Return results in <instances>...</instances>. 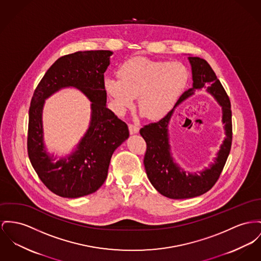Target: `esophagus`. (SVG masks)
<instances>
[{
  "mask_svg": "<svg viewBox=\"0 0 261 261\" xmlns=\"http://www.w3.org/2000/svg\"><path fill=\"white\" fill-rule=\"evenodd\" d=\"M128 129H129L130 135H136L139 132V125H136V124H129Z\"/></svg>",
  "mask_w": 261,
  "mask_h": 261,
  "instance_id": "obj_1",
  "label": "esophagus"
}]
</instances>
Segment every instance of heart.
Segmentation results:
<instances>
[{"label":"heart","mask_w":261,"mask_h":261,"mask_svg":"<svg viewBox=\"0 0 261 261\" xmlns=\"http://www.w3.org/2000/svg\"><path fill=\"white\" fill-rule=\"evenodd\" d=\"M118 74L119 78L107 76L104 79L105 90L116 112L124 114L139 97L140 113L152 121L173 110L189 82V72L182 63L143 56L125 61Z\"/></svg>","instance_id":"1"}]
</instances>
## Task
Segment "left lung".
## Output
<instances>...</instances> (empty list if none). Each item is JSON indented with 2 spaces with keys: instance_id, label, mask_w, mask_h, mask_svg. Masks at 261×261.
<instances>
[{
  "instance_id": "8db88e82",
  "label": "left lung",
  "mask_w": 261,
  "mask_h": 261,
  "mask_svg": "<svg viewBox=\"0 0 261 261\" xmlns=\"http://www.w3.org/2000/svg\"><path fill=\"white\" fill-rule=\"evenodd\" d=\"M191 64L192 88L185 91L174 108L199 89L206 88L222 107V121L226 138L214 164L199 174H190L174 161L169 143L168 124L173 110L159 122L140 128L139 134L146 142L144 167L152 186L161 195L170 199H188L208 192L218 181L230 151L232 139L230 102L214 70L205 59L188 57Z\"/></svg>"
}]
</instances>
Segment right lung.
<instances>
[{
  "instance_id": "add662e5",
  "label": "right lung",
  "mask_w": 261,
  "mask_h": 261,
  "mask_svg": "<svg viewBox=\"0 0 261 261\" xmlns=\"http://www.w3.org/2000/svg\"><path fill=\"white\" fill-rule=\"evenodd\" d=\"M110 50L78 51L58 58L35 89L29 111L28 153L42 183L63 198H79L97 191L108 175L114 151L128 138L126 123L107 108L104 73ZM81 90L91 101V121L76 148L57 160L46 151L42 111L45 100L64 87Z\"/></svg>"
}]
</instances>
